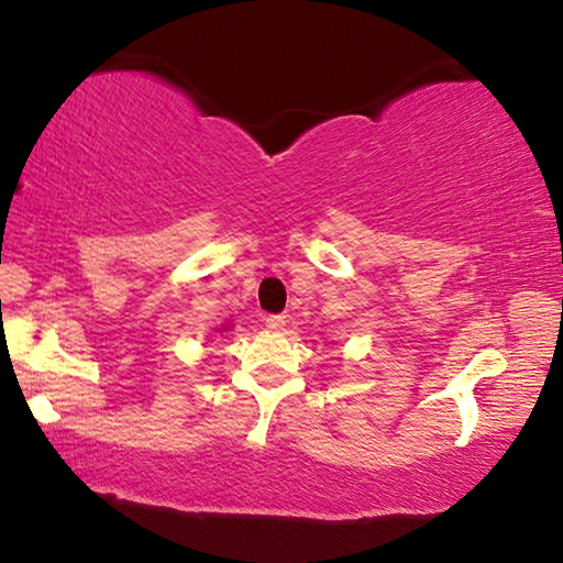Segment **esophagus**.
<instances>
[{
    "label": "esophagus",
    "mask_w": 563,
    "mask_h": 563,
    "mask_svg": "<svg viewBox=\"0 0 563 563\" xmlns=\"http://www.w3.org/2000/svg\"><path fill=\"white\" fill-rule=\"evenodd\" d=\"M285 322H288V318H285V316H268V318H265V328L273 330V332H280L285 328Z\"/></svg>",
    "instance_id": "34e87169"
}]
</instances>
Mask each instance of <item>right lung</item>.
I'll return each mask as SVG.
<instances>
[{"mask_svg":"<svg viewBox=\"0 0 563 563\" xmlns=\"http://www.w3.org/2000/svg\"><path fill=\"white\" fill-rule=\"evenodd\" d=\"M223 330H228V325H223V328H221V332H223Z\"/></svg>","mask_w":563,"mask_h":563,"instance_id":"add662e5","label":"right lung"}]
</instances>
